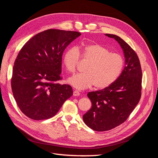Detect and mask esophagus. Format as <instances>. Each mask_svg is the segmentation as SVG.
I'll return each mask as SVG.
<instances>
[{
  "label": "esophagus",
  "instance_id": "esophagus-1",
  "mask_svg": "<svg viewBox=\"0 0 158 158\" xmlns=\"http://www.w3.org/2000/svg\"><path fill=\"white\" fill-rule=\"evenodd\" d=\"M73 95L74 96H78V95H80V92L77 90H75L73 92Z\"/></svg>",
  "mask_w": 158,
  "mask_h": 158
}]
</instances>
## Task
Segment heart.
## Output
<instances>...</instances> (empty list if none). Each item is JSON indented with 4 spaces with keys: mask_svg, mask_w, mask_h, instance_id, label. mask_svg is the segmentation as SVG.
<instances>
[{
    "mask_svg": "<svg viewBox=\"0 0 158 158\" xmlns=\"http://www.w3.org/2000/svg\"><path fill=\"white\" fill-rule=\"evenodd\" d=\"M80 57L88 62L84 73L76 74L67 80L70 85L78 89H86L94 85L96 89L106 88L118 78L125 67V59L122 55L113 53L100 44H92L80 49L72 47L65 51L63 63L66 70L74 73Z\"/></svg>",
    "mask_w": 158,
    "mask_h": 158,
    "instance_id": "b5f03b06",
    "label": "heart"
}]
</instances>
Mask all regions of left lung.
<instances>
[{
	"label": "left lung",
	"instance_id": "obj_1",
	"mask_svg": "<svg viewBox=\"0 0 158 158\" xmlns=\"http://www.w3.org/2000/svg\"><path fill=\"white\" fill-rule=\"evenodd\" d=\"M123 49L125 66L118 78L110 86L88 94L92 107L83 115L85 125L95 131H106L125 122L140 101L142 69L135 51L120 37L106 33Z\"/></svg>",
	"mask_w": 158,
	"mask_h": 158
}]
</instances>
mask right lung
<instances>
[{"label": "right lung", "mask_w": 158, "mask_h": 158, "mask_svg": "<svg viewBox=\"0 0 158 158\" xmlns=\"http://www.w3.org/2000/svg\"><path fill=\"white\" fill-rule=\"evenodd\" d=\"M81 35L77 31L50 29L37 33L23 46L14 62L11 87L21 111L33 120L53 117L73 94L61 80L62 56Z\"/></svg>", "instance_id": "add662e5"}]
</instances>
